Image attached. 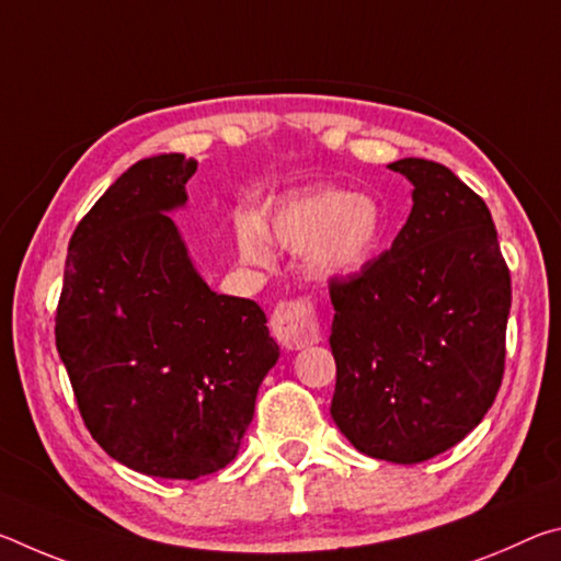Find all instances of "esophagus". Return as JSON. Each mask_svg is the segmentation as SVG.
I'll list each match as a JSON object with an SVG mask.
<instances>
[{
	"label": "esophagus",
	"instance_id": "34e87169",
	"mask_svg": "<svg viewBox=\"0 0 561 561\" xmlns=\"http://www.w3.org/2000/svg\"><path fill=\"white\" fill-rule=\"evenodd\" d=\"M272 334L284 348H301L319 339V321L311 301H282L272 314Z\"/></svg>",
	"mask_w": 561,
	"mask_h": 561
}]
</instances>
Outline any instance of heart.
I'll return each mask as SVG.
<instances>
[{"label":"heart","instance_id":"obj_1","mask_svg":"<svg viewBox=\"0 0 561 561\" xmlns=\"http://www.w3.org/2000/svg\"><path fill=\"white\" fill-rule=\"evenodd\" d=\"M237 247L254 264L270 262V240L307 254L324 277H351L381 254L388 234L383 207L346 187H324L274 207L267 234L252 217L237 222Z\"/></svg>","mask_w":561,"mask_h":561}]
</instances>
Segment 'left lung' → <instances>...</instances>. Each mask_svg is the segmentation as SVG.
Listing matches in <instances>:
<instances>
[{
  "mask_svg": "<svg viewBox=\"0 0 561 561\" xmlns=\"http://www.w3.org/2000/svg\"><path fill=\"white\" fill-rule=\"evenodd\" d=\"M411 180L413 207L364 272L331 282V417L378 460L413 465L478 425L505 371L510 270L480 195L440 163L388 165Z\"/></svg>",
  "mask_w": 561,
  "mask_h": 561,
  "instance_id": "8db88e82",
  "label": "left lung"
}]
</instances>
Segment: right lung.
I'll use <instances>...</instances> for the list:
<instances>
[{"label":"right lung","mask_w":561,"mask_h":561,"mask_svg":"<svg viewBox=\"0 0 561 561\" xmlns=\"http://www.w3.org/2000/svg\"><path fill=\"white\" fill-rule=\"evenodd\" d=\"M197 163L163 153L130 165L69 242L56 348L83 423L126 468L197 480L234 460L277 364L257 301L217 294L168 213Z\"/></svg>","instance_id":"obj_1"}]
</instances>
